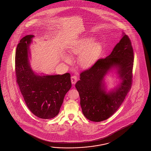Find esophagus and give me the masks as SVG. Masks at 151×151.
Listing matches in <instances>:
<instances>
[{"label":"esophagus","instance_id":"obj_1","mask_svg":"<svg viewBox=\"0 0 151 151\" xmlns=\"http://www.w3.org/2000/svg\"><path fill=\"white\" fill-rule=\"evenodd\" d=\"M71 82H72V84H75L77 82V80H78L77 76H72L71 78Z\"/></svg>","mask_w":151,"mask_h":151}]
</instances>
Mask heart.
I'll use <instances>...</instances> for the list:
<instances>
[{
    "instance_id": "b5f03b06",
    "label": "heart",
    "mask_w": 151,
    "mask_h": 151,
    "mask_svg": "<svg viewBox=\"0 0 151 151\" xmlns=\"http://www.w3.org/2000/svg\"><path fill=\"white\" fill-rule=\"evenodd\" d=\"M100 42L93 37H86L75 42L68 48L71 55H79V64L81 68H89L96 61L101 50ZM63 60L66 63L72 60L71 57L66 54L63 55Z\"/></svg>"
}]
</instances>
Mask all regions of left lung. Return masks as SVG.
Returning a JSON list of instances; mask_svg holds the SVG:
<instances>
[{"instance_id": "8db88e82", "label": "left lung", "mask_w": 151, "mask_h": 151, "mask_svg": "<svg viewBox=\"0 0 151 151\" xmlns=\"http://www.w3.org/2000/svg\"><path fill=\"white\" fill-rule=\"evenodd\" d=\"M133 55L131 40L122 33V38L108 57L99 59L80 73L75 86L87 119L102 122L112 116L122 104L131 87ZM110 73L117 76L119 82L114 89L108 90L104 80Z\"/></svg>"}]
</instances>
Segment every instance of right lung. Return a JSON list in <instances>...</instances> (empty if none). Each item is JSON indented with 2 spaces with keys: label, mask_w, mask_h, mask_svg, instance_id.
I'll use <instances>...</instances> for the list:
<instances>
[{
  "label": "right lung",
  "mask_w": 151,
  "mask_h": 151,
  "mask_svg": "<svg viewBox=\"0 0 151 151\" xmlns=\"http://www.w3.org/2000/svg\"><path fill=\"white\" fill-rule=\"evenodd\" d=\"M34 37L26 35L17 46V81L31 112L40 118L51 119L58 115L65 96L71 88V75L38 74L32 70L29 46Z\"/></svg>",
  "instance_id": "obj_1"
}]
</instances>
